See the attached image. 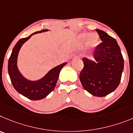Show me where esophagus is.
<instances>
[{
  "mask_svg": "<svg viewBox=\"0 0 133 133\" xmlns=\"http://www.w3.org/2000/svg\"><path fill=\"white\" fill-rule=\"evenodd\" d=\"M81 54H77V57H78V58H81Z\"/></svg>",
  "mask_w": 133,
  "mask_h": 133,
  "instance_id": "1",
  "label": "esophagus"
}]
</instances>
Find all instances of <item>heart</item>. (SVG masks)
I'll list each match as a JSON object with an SVG mask.
<instances>
[{
	"label": "heart",
	"mask_w": 133,
	"mask_h": 133,
	"mask_svg": "<svg viewBox=\"0 0 133 133\" xmlns=\"http://www.w3.org/2000/svg\"><path fill=\"white\" fill-rule=\"evenodd\" d=\"M87 38V45L91 48H95L98 44L99 42V36L96 34H91L89 36L88 33H81L79 35V38L82 40H85Z\"/></svg>",
	"instance_id": "1"
}]
</instances>
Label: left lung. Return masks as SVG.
I'll return each mask as SVG.
<instances>
[{"mask_svg":"<svg viewBox=\"0 0 133 133\" xmlns=\"http://www.w3.org/2000/svg\"><path fill=\"white\" fill-rule=\"evenodd\" d=\"M96 31L102 42L93 52L95 60L83 58L84 67L79 74V79L83 88L91 95L104 97L119 86L124 59L115 39L104 31Z\"/></svg>","mask_w":133,"mask_h":133,"instance_id":"1","label":"left lung"}]
</instances>
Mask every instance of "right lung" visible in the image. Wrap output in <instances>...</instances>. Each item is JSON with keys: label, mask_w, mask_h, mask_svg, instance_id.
Listing matches in <instances>:
<instances>
[{"label": "right lung", "mask_w": 133, "mask_h": 133, "mask_svg": "<svg viewBox=\"0 0 133 133\" xmlns=\"http://www.w3.org/2000/svg\"><path fill=\"white\" fill-rule=\"evenodd\" d=\"M46 31H48V30H42L36 32L27 38L19 40L14 46L10 58L8 59V74L13 87L20 94L34 101L44 99L54 89L61 69L67 64V62H64L52 68L44 77L37 81L27 79L18 70L17 66L18 55L22 45L29 40L32 35Z\"/></svg>", "instance_id": "add662e5"}]
</instances>
